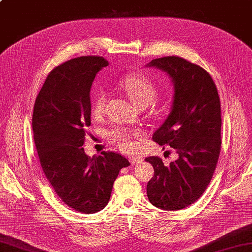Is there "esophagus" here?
<instances>
[{
	"label": "esophagus",
	"mask_w": 252,
	"mask_h": 252,
	"mask_svg": "<svg viewBox=\"0 0 252 252\" xmlns=\"http://www.w3.org/2000/svg\"><path fill=\"white\" fill-rule=\"evenodd\" d=\"M129 160L131 162V165H137L142 162V158H139V157H129Z\"/></svg>",
	"instance_id": "1"
}]
</instances>
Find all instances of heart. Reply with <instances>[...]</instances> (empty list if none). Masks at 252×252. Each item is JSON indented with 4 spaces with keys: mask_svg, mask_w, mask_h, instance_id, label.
<instances>
[{
    "mask_svg": "<svg viewBox=\"0 0 252 252\" xmlns=\"http://www.w3.org/2000/svg\"><path fill=\"white\" fill-rule=\"evenodd\" d=\"M121 90L126 92L127 97L137 107H146L158 96V88L149 76L144 74L131 73L123 76L119 81ZM106 105V94L99 90L95 93L92 99V113L94 117H100ZM108 140L123 151H131L134 147L133 134L125 129H115L108 133Z\"/></svg>",
    "mask_w": 252,
    "mask_h": 252,
    "instance_id": "b5f03b06",
    "label": "heart"
}]
</instances>
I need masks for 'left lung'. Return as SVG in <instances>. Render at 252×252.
I'll use <instances>...</instances> for the list:
<instances>
[{"mask_svg": "<svg viewBox=\"0 0 252 252\" xmlns=\"http://www.w3.org/2000/svg\"><path fill=\"white\" fill-rule=\"evenodd\" d=\"M147 66L168 74L175 90L171 111L153 141L179 156L168 166L157 156L145 158L154 167L147 198L160 210L178 211L201 198L213 177L221 144L220 96L213 78L198 64L172 56Z\"/></svg>", "mask_w": 252, "mask_h": 252, "instance_id": "1", "label": "left lung"}]
</instances>
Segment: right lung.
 Listing matches in <instances>:
<instances>
[{"label": "right lung", "mask_w": 252, "mask_h": 252, "mask_svg": "<svg viewBox=\"0 0 252 252\" xmlns=\"http://www.w3.org/2000/svg\"><path fill=\"white\" fill-rule=\"evenodd\" d=\"M108 65L102 57L72 59L47 76L33 106L32 131L41 168L59 198L71 209L96 213L108 204L113 182L129 160L115 152L87 156L91 87Z\"/></svg>", "instance_id": "right-lung-1"}]
</instances>
